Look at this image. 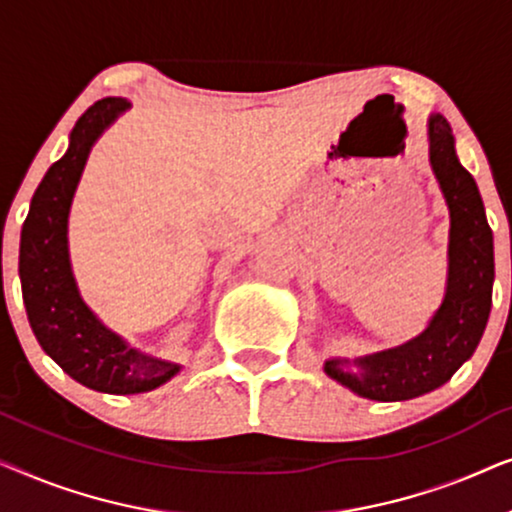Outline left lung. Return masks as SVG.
Wrapping results in <instances>:
<instances>
[{"label":"left lung","mask_w":512,"mask_h":512,"mask_svg":"<svg viewBox=\"0 0 512 512\" xmlns=\"http://www.w3.org/2000/svg\"><path fill=\"white\" fill-rule=\"evenodd\" d=\"M429 163L450 212L445 296L429 324L403 345L366 356H328L324 373L368 401H410L443 387L471 359L492 310L494 237L471 172L459 163L443 114L426 121Z\"/></svg>","instance_id":"obj_1"}]
</instances>
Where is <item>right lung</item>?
Listing matches in <instances>:
<instances>
[{
  "mask_svg": "<svg viewBox=\"0 0 512 512\" xmlns=\"http://www.w3.org/2000/svg\"><path fill=\"white\" fill-rule=\"evenodd\" d=\"M132 107L102 97L69 132V146L32 195L20 233V284L34 338L65 373L102 394H144L179 375V363L130 347L81 298L69 261V212L88 156L104 132Z\"/></svg>",
  "mask_w": 512,
  "mask_h": 512,
  "instance_id": "1",
  "label": "right lung"
}]
</instances>
